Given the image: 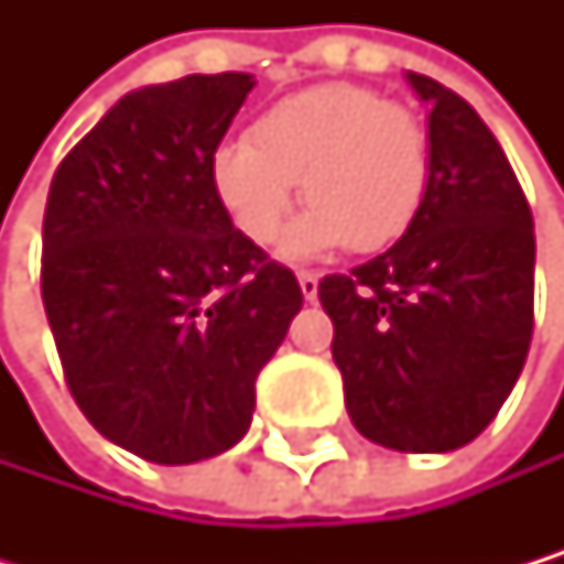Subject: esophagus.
Wrapping results in <instances>:
<instances>
[{"label": "esophagus", "mask_w": 564, "mask_h": 564, "mask_svg": "<svg viewBox=\"0 0 564 564\" xmlns=\"http://www.w3.org/2000/svg\"><path fill=\"white\" fill-rule=\"evenodd\" d=\"M297 284H301V294H304L307 301L317 297V273H314V270H297Z\"/></svg>", "instance_id": "34e87169"}]
</instances>
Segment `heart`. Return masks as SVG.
<instances>
[{"label":"heart","instance_id":"heart-1","mask_svg":"<svg viewBox=\"0 0 564 564\" xmlns=\"http://www.w3.org/2000/svg\"><path fill=\"white\" fill-rule=\"evenodd\" d=\"M430 178L423 118L358 84H321L276 100L247 141H226L213 155L223 209L260 247L284 229L301 182L311 209L288 236L297 257L332 247L389 250L423 213Z\"/></svg>","mask_w":564,"mask_h":564}]
</instances>
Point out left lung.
I'll return each mask as SVG.
<instances>
[{
	"mask_svg": "<svg viewBox=\"0 0 564 564\" xmlns=\"http://www.w3.org/2000/svg\"><path fill=\"white\" fill-rule=\"evenodd\" d=\"M430 104L433 178L402 240L317 301L355 430L402 453H446L511 395L534 328V226L521 182L474 107L409 74Z\"/></svg>",
	"mask_w": 564,
	"mask_h": 564,
	"instance_id": "1",
	"label": "left lung"
}]
</instances>
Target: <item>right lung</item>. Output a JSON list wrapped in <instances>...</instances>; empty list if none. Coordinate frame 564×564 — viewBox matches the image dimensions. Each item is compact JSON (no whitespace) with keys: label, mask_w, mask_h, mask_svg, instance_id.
<instances>
[{"label":"right lung","mask_w":564,"mask_h":564,"mask_svg":"<svg viewBox=\"0 0 564 564\" xmlns=\"http://www.w3.org/2000/svg\"><path fill=\"white\" fill-rule=\"evenodd\" d=\"M250 74H192L121 97L59 162L40 294L90 426L151 464L240 443L257 376L304 294L232 226L213 155Z\"/></svg>","instance_id":"right-lung-1"}]
</instances>
